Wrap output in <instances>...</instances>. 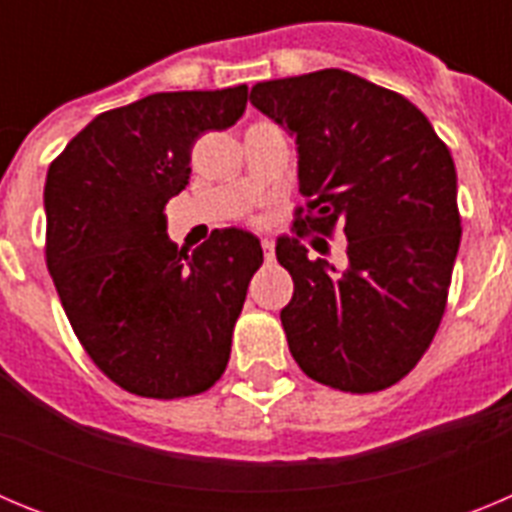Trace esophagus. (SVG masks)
<instances>
[{
	"mask_svg": "<svg viewBox=\"0 0 512 512\" xmlns=\"http://www.w3.org/2000/svg\"><path fill=\"white\" fill-rule=\"evenodd\" d=\"M261 248H264V259L274 261V241H271V238H264V241H261Z\"/></svg>",
	"mask_w": 512,
	"mask_h": 512,
	"instance_id": "34e87169",
	"label": "esophagus"
}]
</instances>
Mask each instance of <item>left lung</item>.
Here are the masks:
<instances>
[{"instance_id":"8db88e82","label":"left lung","mask_w":512,"mask_h":512,"mask_svg":"<svg viewBox=\"0 0 512 512\" xmlns=\"http://www.w3.org/2000/svg\"><path fill=\"white\" fill-rule=\"evenodd\" d=\"M248 99L295 138L300 223L323 235L341 223L346 235L341 271L277 238L295 282L282 310L289 351L343 392L400 382L436 336L459 251L449 148L413 102L341 69L259 81Z\"/></svg>"}]
</instances>
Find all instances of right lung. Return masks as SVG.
I'll use <instances>...</instances> for the list:
<instances>
[{
	"mask_svg": "<svg viewBox=\"0 0 512 512\" xmlns=\"http://www.w3.org/2000/svg\"><path fill=\"white\" fill-rule=\"evenodd\" d=\"M246 84L158 92L102 112L45 176V261L81 346L122 390L200 395L230 359L259 238L223 228L187 256L164 207L192 174V146L243 115Z\"/></svg>",
	"mask_w": 512,
	"mask_h": 512,
	"instance_id": "add662e5",
	"label": "right lung"
}]
</instances>
